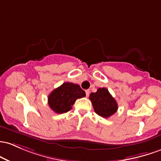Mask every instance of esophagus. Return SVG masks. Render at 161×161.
Instances as JSON below:
<instances>
[{
	"label": "esophagus",
	"mask_w": 161,
	"mask_h": 161,
	"mask_svg": "<svg viewBox=\"0 0 161 161\" xmlns=\"http://www.w3.org/2000/svg\"><path fill=\"white\" fill-rule=\"evenodd\" d=\"M85 92H86V97H88V96L90 95V90H85Z\"/></svg>",
	"instance_id": "1"
}]
</instances>
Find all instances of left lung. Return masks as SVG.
Returning a JSON list of instances; mask_svg holds the SVG:
<instances>
[{"label": "left lung", "instance_id": "1", "mask_svg": "<svg viewBox=\"0 0 161 161\" xmlns=\"http://www.w3.org/2000/svg\"><path fill=\"white\" fill-rule=\"evenodd\" d=\"M90 100L95 113L103 118H109L117 112L118 104L106 88H99L96 93H91Z\"/></svg>", "mask_w": 161, "mask_h": 161}]
</instances>
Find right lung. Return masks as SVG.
<instances>
[{
    "label": "right lung",
    "instance_id": "right-lung-1",
    "mask_svg": "<svg viewBox=\"0 0 161 161\" xmlns=\"http://www.w3.org/2000/svg\"><path fill=\"white\" fill-rule=\"evenodd\" d=\"M85 96V91L78 84L66 82L48 95V103L55 113L61 114L70 111L75 101Z\"/></svg>",
    "mask_w": 161,
    "mask_h": 161
}]
</instances>
